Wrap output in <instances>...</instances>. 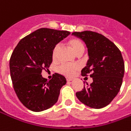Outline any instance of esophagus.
I'll return each instance as SVG.
<instances>
[{
  "label": "esophagus",
  "mask_w": 131,
  "mask_h": 131,
  "mask_svg": "<svg viewBox=\"0 0 131 131\" xmlns=\"http://www.w3.org/2000/svg\"><path fill=\"white\" fill-rule=\"evenodd\" d=\"M67 81H72V78H68V77H67Z\"/></svg>",
  "instance_id": "1"
}]
</instances>
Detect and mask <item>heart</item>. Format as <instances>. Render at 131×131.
<instances>
[{"instance_id":"1","label":"heart","mask_w":131,"mask_h":131,"mask_svg":"<svg viewBox=\"0 0 131 131\" xmlns=\"http://www.w3.org/2000/svg\"><path fill=\"white\" fill-rule=\"evenodd\" d=\"M67 44L68 45L72 50H74L77 54L79 53L84 52V46L83 43L81 42L80 40L75 37L69 38L67 40ZM59 46L57 45L54 47L52 50V58L53 59H56L58 56V52H59ZM79 69V67L76 64H62L59 67V72L62 73V74L65 75L67 77H72L74 75L75 72Z\"/></svg>"}]
</instances>
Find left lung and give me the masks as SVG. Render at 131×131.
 I'll list each match as a JSON object with an SVG mask.
<instances>
[{"label": "left lung", "instance_id": "8db88e82", "mask_svg": "<svg viewBox=\"0 0 131 131\" xmlns=\"http://www.w3.org/2000/svg\"><path fill=\"white\" fill-rule=\"evenodd\" d=\"M88 49L86 66L81 70L82 76L93 78L90 85L76 93L79 100L87 106L101 108L110 104L119 92L124 75V62L119 49L101 34L92 31L74 32Z\"/></svg>", "mask_w": 131, "mask_h": 131}]
</instances>
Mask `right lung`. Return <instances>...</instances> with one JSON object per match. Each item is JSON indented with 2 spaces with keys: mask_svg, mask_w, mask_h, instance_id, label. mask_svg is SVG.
Wrapping results in <instances>:
<instances>
[{
  "mask_svg": "<svg viewBox=\"0 0 131 131\" xmlns=\"http://www.w3.org/2000/svg\"><path fill=\"white\" fill-rule=\"evenodd\" d=\"M70 34L68 31L40 28L18 42L10 59V72L14 90L28 109L40 112L56 104L60 89L67 80L55 73L47 81L42 71L52 62V50Z\"/></svg>",
  "mask_w": 131,
  "mask_h": 131,
  "instance_id": "obj_1",
  "label": "right lung"
}]
</instances>
